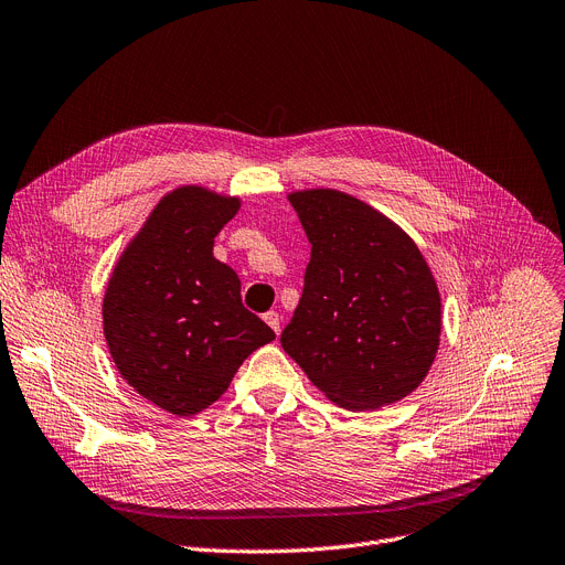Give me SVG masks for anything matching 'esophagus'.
<instances>
[{
    "mask_svg": "<svg viewBox=\"0 0 565 565\" xmlns=\"http://www.w3.org/2000/svg\"><path fill=\"white\" fill-rule=\"evenodd\" d=\"M264 321H266V324H268V327H271V329H274V333H276V335L280 333V315H278L276 310H268V312L264 315Z\"/></svg>",
    "mask_w": 565,
    "mask_h": 565,
    "instance_id": "34e87169",
    "label": "esophagus"
}]
</instances>
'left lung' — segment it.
Returning a JSON list of instances; mask_svg holds the SVG:
<instances>
[{"label": "left lung", "mask_w": 565, "mask_h": 565, "mask_svg": "<svg viewBox=\"0 0 565 565\" xmlns=\"http://www.w3.org/2000/svg\"><path fill=\"white\" fill-rule=\"evenodd\" d=\"M289 202L312 250L282 349L344 409L407 397L441 335L439 287L423 253L382 211L333 188L289 193Z\"/></svg>", "instance_id": "obj_1"}]
</instances>
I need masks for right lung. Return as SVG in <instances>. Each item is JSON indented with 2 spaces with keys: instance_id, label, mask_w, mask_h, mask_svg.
<instances>
[{
  "instance_id": "right-lung-1",
  "label": "right lung",
  "mask_w": 565,
  "mask_h": 565,
  "mask_svg": "<svg viewBox=\"0 0 565 565\" xmlns=\"http://www.w3.org/2000/svg\"><path fill=\"white\" fill-rule=\"evenodd\" d=\"M238 198L181 185L124 248L103 297V333L132 391L174 416L213 405L276 333L241 303V280L213 257Z\"/></svg>"
}]
</instances>
